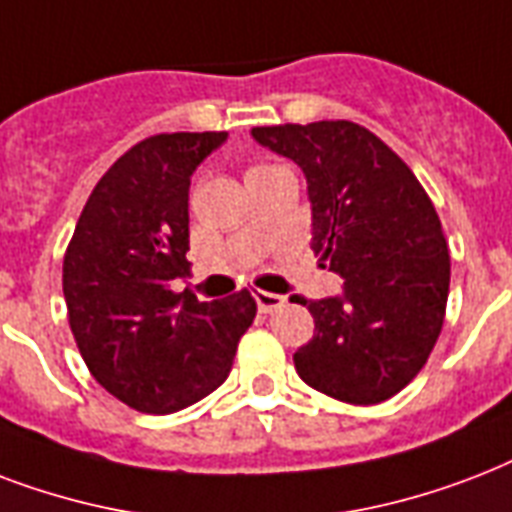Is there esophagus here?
Segmentation results:
<instances>
[{"label":"esophagus","mask_w":512,"mask_h":512,"mask_svg":"<svg viewBox=\"0 0 512 512\" xmlns=\"http://www.w3.org/2000/svg\"><path fill=\"white\" fill-rule=\"evenodd\" d=\"M256 304H259V312L269 315V312H277L280 307H285V296L259 291V293H256Z\"/></svg>","instance_id":"esophagus-1"}]
</instances>
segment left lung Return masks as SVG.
Listing matches in <instances>:
<instances>
[{"label": "left lung", "instance_id": "obj_1", "mask_svg": "<svg viewBox=\"0 0 512 512\" xmlns=\"http://www.w3.org/2000/svg\"><path fill=\"white\" fill-rule=\"evenodd\" d=\"M251 136L304 170L312 251L344 277L339 296H296L315 318L296 371L344 403L392 398L422 371L446 315L451 261L433 202L406 162L355 122L269 125Z\"/></svg>", "mask_w": 512, "mask_h": 512}]
</instances>
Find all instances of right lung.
Masks as SVG:
<instances>
[{"instance_id":"right-lung-1","label":"right lung","mask_w":512,"mask_h":512,"mask_svg":"<svg viewBox=\"0 0 512 512\" xmlns=\"http://www.w3.org/2000/svg\"><path fill=\"white\" fill-rule=\"evenodd\" d=\"M227 133H160L122 154L87 197L63 296L79 355L106 392L144 414L211 395L256 318L248 291L200 301L170 283L189 267V184Z\"/></svg>"}]
</instances>
